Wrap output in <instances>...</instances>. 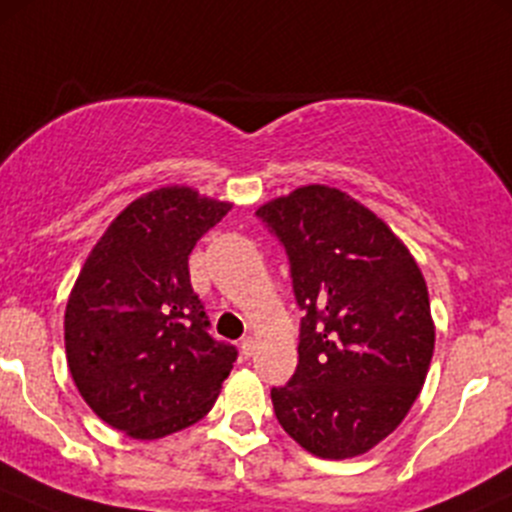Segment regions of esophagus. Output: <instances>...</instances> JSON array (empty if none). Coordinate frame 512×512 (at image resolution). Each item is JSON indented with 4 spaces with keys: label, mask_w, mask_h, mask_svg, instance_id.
<instances>
[{
    "label": "esophagus",
    "mask_w": 512,
    "mask_h": 512,
    "mask_svg": "<svg viewBox=\"0 0 512 512\" xmlns=\"http://www.w3.org/2000/svg\"><path fill=\"white\" fill-rule=\"evenodd\" d=\"M240 354L245 356V359H250V356L255 354V339H252V337L242 339V342H240Z\"/></svg>",
    "instance_id": "1"
}]
</instances>
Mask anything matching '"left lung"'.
<instances>
[{"label":"left lung","mask_w":512,"mask_h":512,"mask_svg":"<svg viewBox=\"0 0 512 512\" xmlns=\"http://www.w3.org/2000/svg\"><path fill=\"white\" fill-rule=\"evenodd\" d=\"M289 260L297 371L270 391L275 416L309 453L361 456L414 406L431 366L428 289L384 220L352 195L304 185L257 210Z\"/></svg>","instance_id":"8db88e82"}]
</instances>
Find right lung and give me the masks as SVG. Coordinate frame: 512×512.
<instances>
[{"label": "right lung", "instance_id": "1", "mask_svg": "<svg viewBox=\"0 0 512 512\" xmlns=\"http://www.w3.org/2000/svg\"><path fill=\"white\" fill-rule=\"evenodd\" d=\"M230 203L170 185L133 200L103 232L71 289L66 361L94 414L153 441L200 421L237 359L210 337L190 285L195 242Z\"/></svg>", "mask_w": 512, "mask_h": 512}]
</instances>
